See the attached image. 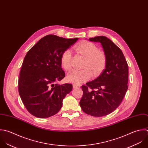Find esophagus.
Wrapping results in <instances>:
<instances>
[{
    "instance_id": "obj_1",
    "label": "esophagus",
    "mask_w": 148,
    "mask_h": 148,
    "mask_svg": "<svg viewBox=\"0 0 148 148\" xmlns=\"http://www.w3.org/2000/svg\"><path fill=\"white\" fill-rule=\"evenodd\" d=\"M73 88H74V89H75V88H79V87H80V85H75V84H73Z\"/></svg>"
}]
</instances>
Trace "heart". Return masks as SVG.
<instances>
[{"instance_id":"heart-1","label":"heart","mask_w":148,"mask_h":148,"mask_svg":"<svg viewBox=\"0 0 148 148\" xmlns=\"http://www.w3.org/2000/svg\"><path fill=\"white\" fill-rule=\"evenodd\" d=\"M76 51L85 57L82 70H73L70 73L66 79L68 82L79 85L89 80L93 74L96 77L100 75L105 67L106 56L105 53L98 50L97 47L93 42L84 41L76 47ZM72 54L70 49L65 50L62 54L60 63L62 67L66 71L71 69Z\"/></svg>"}]
</instances>
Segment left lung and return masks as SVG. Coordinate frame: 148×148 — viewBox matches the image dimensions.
Instances as JSON below:
<instances>
[{
  "label": "left lung",
  "mask_w": 148,
  "mask_h": 148,
  "mask_svg": "<svg viewBox=\"0 0 148 148\" xmlns=\"http://www.w3.org/2000/svg\"><path fill=\"white\" fill-rule=\"evenodd\" d=\"M100 42L106 56L105 69L93 81L82 86L79 105L88 115L100 117L116 110L128 89V65L121 49L106 36L90 38Z\"/></svg>",
  "instance_id": "8db88e82"
}]
</instances>
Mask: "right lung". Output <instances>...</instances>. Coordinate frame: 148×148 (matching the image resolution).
Here are the masks:
<instances>
[{
  "label": "right lung",
  "mask_w": 148,
  "mask_h": 148,
  "mask_svg": "<svg viewBox=\"0 0 148 148\" xmlns=\"http://www.w3.org/2000/svg\"><path fill=\"white\" fill-rule=\"evenodd\" d=\"M78 40L49 34L27 52L19 74L18 91L25 107L33 116L45 118L55 115L71 91V84L55 82L65 77L60 63L62 53Z\"/></svg>",
  "instance_id": "1"
}]
</instances>
